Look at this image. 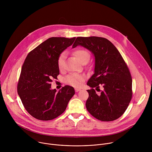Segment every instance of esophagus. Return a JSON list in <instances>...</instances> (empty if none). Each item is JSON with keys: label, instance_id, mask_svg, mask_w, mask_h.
<instances>
[{"label": "esophagus", "instance_id": "esophagus-1", "mask_svg": "<svg viewBox=\"0 0 152 152\" xmlns=\"http://www.w3.org/2000/svg\"><path fill=\"white\" fill-rule=\"evenodd\" d=\"M80 90V88H75V91H76V92H78V91H79Z\"/></svg>", "mask_w": 152, "mask_h": 152}]
</instances>
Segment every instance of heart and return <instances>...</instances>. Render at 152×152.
Segmentation results:
<instances>
[{
  "label": "heart",
  "mask_w": 152,
  "mask_h": 152,
  "mask_svg": "<svg viewBox=\"0 0 152 152\" xmlns=\"http://www.w3.org/2000/svg\"><path fill=\"white\" fill-rule=\"evenodd\" d=\"M75 56L80 63H83L85 61H88L90 59V53L87 50L83 49L78 48L76 49L73 52ZM66 58V55L64 53H61L57 60L58 67L59 70H62L64 67V61ZM85 76L83 75L72 74L67 76L65 79V82L75 87H79L82 84V82L85 80Z\"/></svg>",
  "instance_id": "1"
}]
</instances>
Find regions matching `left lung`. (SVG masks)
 <instances>
[{
	"instance_id": "1",
	"label": "left lung",
	"mask_w": 152,
	"mask_h": 152,
	"mask_svg": "<svg viewBox=\"0 0 152 152\" xmlns=\"http://www.w3.org/2000/svg\"><path fill=\"white\" fill-rule=\"evenodd\" d=\"M77 46L87 49L95 57L94 73L87 82L92 88L87 90L89 97L86 102V109L100 121L118 118L132 97L131 75L122 56L110 41L102 37H77L73 48ZM94 88L101 91L99 95Z\"/></svg>"
}]
</instances>
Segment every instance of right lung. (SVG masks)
<instances>
[{"instance_id":"right-lung-1","label":"right lung","mask_w":152,"mask_h":152,"mask_svg":"<svg viewBox=\"0 0 152 152\" xmlns=\"http://www.w3.org/2000/svg\"><path fill=\"white\" fill-rule=\"evenodd\" d=\"M76 37H51L31 51L21 67L17 93L26 110L33 117L43 121L62 114L75 91L66 85L58 93L51 89L53 78L59 74L57 60L70 46Z\"/></svg>"}]
</instances>
